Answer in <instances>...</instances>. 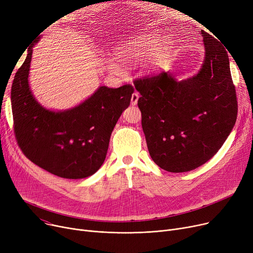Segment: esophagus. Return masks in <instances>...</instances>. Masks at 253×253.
<instances>
[{
  "mask_svg": "<svg viewBox=\"0 0 253 253\" xmlns=\"http://www.w3.org/2000/svg\"><path fill=\"white\" fill-rule=\"evenodd\" d=\"M138 97H139V95H138L137 92H134L133 94H132V96H131V104L132 105H136L137 104Z\"/></svg>",
  "mask_w": 253,
  "mask_h": 253,
  "instance_id": "obj_1",
  "label": "esophagus"
}]
</instances>
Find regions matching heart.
Wrapping results in <instances>:
<instances>
[{"label":"heart","mask_w":253,"mask_h":253,"mask_svg":"<svg viewBox=\"0 0 253 253\" xmlns=\"http://www.w3.org/2000/svg\"><path fill=\"white\" fill-rule=\"evenodd\" d=\"M170 55V45L166 43L160 44L159 38L148 35L136 38L119 47L115 54V61L125 64L148 60L150 72H157L167 63ZM110 69L115 73H121V69L115 63L110 64Z\"/></svg>","instance_id":"b5f03b06"}]
</instances>
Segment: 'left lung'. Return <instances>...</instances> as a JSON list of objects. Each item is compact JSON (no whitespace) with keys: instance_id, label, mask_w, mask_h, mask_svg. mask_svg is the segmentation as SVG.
<instances>
[{"instance_id":"left-lung-1","label":"left lung","mask_w":253,"mask_h":253,"mask_svg":"<svg viewBox=\"0 0 253 253\" xmlns=\"http://www.w3.org/2000/svg\"><path fill=\"white\" fill-rule=\"evenodd\" d=\"M201 34L205 57L197 75L177 81L163 72L134 80L149 153L159 167L174 173L209 161L237 119L228 53L214 37Z\"/></svg>"}]
</instances>
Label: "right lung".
I'll use <instances>...</instances> for the list:
<instances>
[{
	"label": "right lung",
	"mask_w": 253,
	"mask_h": 253,
	"mask_svg": "<svg viewBox=\"0 0 253 253\" xmlns=\"http://www.w3.org/2000/svg\"><path fill=\"white\" fill-rule=\"evenodd\" d=\"M33 47L11 88L17 143L29 160L52 174L69 179L88 177L104 162L114 127L134 89L129 84L101 86L73 109L47 110L36 100L29 85Z\"/></svg>",
	"instance_id": "1"
}]
</instances>
